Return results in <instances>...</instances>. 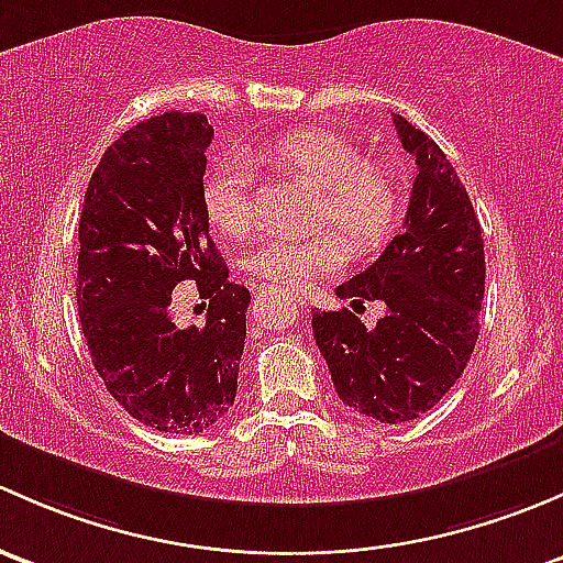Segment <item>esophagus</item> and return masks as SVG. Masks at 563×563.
Segmentation results:
<instances>
[{
    "instance_id": "1",
    "label": "esophagus",
    "mask_w": 563,
    "mask_h": 563,
    "mask_svg": "<svg viewBox=\"0 0 563 563\" xmlns=\"http://www.w3.org/2000/svg\"><path fill=\"white\" fill-rule=\"evenodd\" d=\"M298 306H300V309H303V300H298Z\"/></svg>"
}]
</instances>
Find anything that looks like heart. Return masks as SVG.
<instances>
[{
  "label": "heart",
  "instance_id": "obj_1",
  "mask_svg": "<svg viewBox=\"0 0 563 563\" xmlns=\"http://www.w3.org/2000/svg\"><path fill=\"white\" fill-rule=\"evenodd\" d=\"M265 159L317 189L314 228H335L357 252H374L393 235L404 208L401 176L328 130H295ZM202 208L213 230L241 239L252 230V173L243 156H224L202 181ZM341 234V235H342ZM340 235V236H341ZM333 230L309 239H265L241 257V268L279 292H298L339 274L350 246Z\"/></svg>",
  "mask_w": 563,
  "mask_h": 563
}]
</instances>
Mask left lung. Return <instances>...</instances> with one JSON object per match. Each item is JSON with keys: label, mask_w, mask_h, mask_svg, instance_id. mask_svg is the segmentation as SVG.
Listing matches in <instances>:
<instances>
[{"label": "left lung", "mask_w": 563, "mask_h": 563, "mask_svg": "<svg viewBox=\"0 0 563 563\" xmlns=\"http://www.w3.org/2000/svg\"><path fill=\"white\" fill-rule=\"evenodd\" d=\"M393 124L417 165L404 230L335 289L355 310L379 299L386 317L366 329L350 309L317 311L311 328L341 401L396 426L437 407L466 368L479 335L485 252L477 213L442 148L404 115Z\"/></svg>", "instance_id": "1"}]
</instances>
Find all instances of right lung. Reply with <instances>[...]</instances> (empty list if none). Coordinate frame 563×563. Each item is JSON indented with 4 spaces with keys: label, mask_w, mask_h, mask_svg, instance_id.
<instances>
[{
    "label": "right lung",
    "mask_w": 563,
    "mask_h": 563,
    "mask_svg": "<svg viewBox=\"0 0 563 563\" xmlns=\"http://www.w3.org/2000/svg\"><path fill=\"white\" fill-rule=\"evenodd\" d=\"M202 113H162L124 132L91 173L78 224V317L108 393L143 426L202 433L235 401L249 289L228 282L202 208ZM211 297L207 324H172V289Z\"/></svg>",
    "instance_id": "1"
}]
</instances>
